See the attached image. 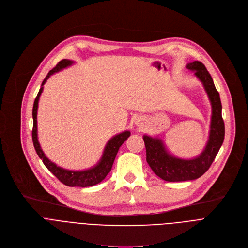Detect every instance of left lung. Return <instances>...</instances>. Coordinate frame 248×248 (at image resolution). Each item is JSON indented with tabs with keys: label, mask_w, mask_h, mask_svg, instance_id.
<instances>
[{
	"label": "left lung",
	"mask_w": 248,
	"mask_h": 248,
	"mask_svg": "<svg viewBox=\"0 0 248 248\" xmlns=\"http://www.w3.org/2000/svg\"><path fill=\"white\" fill-rule=\"evenodd\" d=\"M202 83L212 104V121L205 148L200 156L185 160L170 155L160 138L143 136L146 147V160L153 172L167 182L192 181L202 177L213 164L224 140V123L221 116V102L211 74L201 62L186 64Z\"/></svg>",
	"instance_id": "1"
}]
</instances>
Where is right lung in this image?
<instances>
[{"instance_id":"1","label":"right lung","mask_w":248,"mask_h":248,"mask_svg":"<svg viewBox=\"0 0 248 248\" xmlns=\"http://www.w3.org/2000/svg\"><path fill=\"white\" fill-rule=\"evenodd\" d=\"M73 63L72 61L68 60H62L54 68H52L47 75L46 76V78L44 79L42 83V87L37 93V96L34 99L33 102V108H32V119H33V126H32V143L34 146V149L36 151V154L42 160L45 166L48 169V170L58 178L62 184L68 186H91L94 185H97L100 182H102L105 177L108 175V173L112 169V165L114 163V160H115V157L118 153V150L121 147V145L127 140V138L130 136V131H124L120 134H117L114 137H112L108 143L106 144L104 151H103V155L100 159V161L95 165L94 167L84 170H66L63 168H61L59 166H56L54 163H52L50 160L46 158L45 153L43 152L41 145L39 143V140H37V122H36V114H37V106H39V100L40 96L43 92L44 89V84L46 82L49 76L53 74L54 72H58Z\"/></svg>"}]
</instances>
